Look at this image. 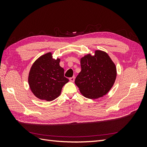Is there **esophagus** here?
I'll return each instance as SVG.
<instances>
[{
	"label": "esophagus",
	"mask_w": 147,
	"mask_h": 147,
	"mask_svg": "<svg viewBox=\"0 0 147 147\" xmlns=\"http://www.w3.org/2000/svg\"><path fill=\"white\" fill-rule=\"evenodd\" d=\"M69 80L71 82H74L75 81V77H72L69 78Z\"/></svg>",
	"instance_id": "obj_1"
}]
</instances>
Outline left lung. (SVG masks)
Returning a JSON list of instances; mask_svg holds the SVG:
<instances>
[{
  "mask_svg": "<svg viewBox=\"0 0 147 147\" xmlns=\"http://www.w3.org/2000/svg\"><path fill=\"white\" fill-rule=\"evenodd\" d=\"M82 70L75 83L83 96L96 99L107 94L117 77V68L107 53L96 50L94 56L85 55L80 59Z\"/></svg>",
  "mask_w": 147,
  "mask_h": 147,
  "instance_id": "1",
  "label": "left lung"
}]
</instances>
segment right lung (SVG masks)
I'll return each mask as SVG.
<instances>
[{
    "label": "right lung",
    "instance_id": "right-lung-1",
    "mask_svg": "<svg viewBox=\"0 0 147 147\" xmlns=\"http://www.w3.org/2000/svg\"><path fill=\"white\" fill-rule=\"evenodd\" d=\"M60 59L53 58L49 52L34 62L29 74L30 90L37 98L51 101L61 94L63 86L69 82L64 70L59 65Z\"/></svg>",
    "mask_w": 147,
    "mask_h": 147
}]
</instances>
